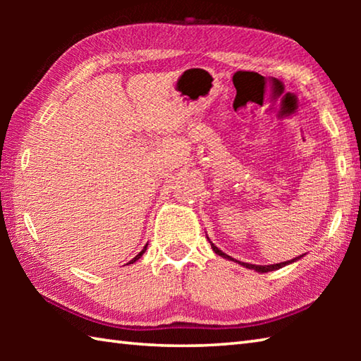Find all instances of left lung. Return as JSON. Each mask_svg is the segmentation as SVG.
<instances>
[{"label":"left lung","instance_id":"8db88e82","mask_svg":"<svg viewBox=\"0 0 361 361\" xmlns=\"http://www.w3.org/2000/svg\"><path fill=\"white\" fill-rule=\"evenodd\" d=\"M207 239H209V237H207ZM209 240H210V239H209ZM210 245H212V248H213V252H215L218 256H221V258H226V259H232L231 256L223 253L221 250L213 245L212 242H210ZM296 259H299V256H298V258H295V259H291V261L279 262V264H269V266H256V264H248V262H240V261H239V264H242L243 267H247V269H252V271H256V272H259V274H264V272H271V271H277V269H282V267H285L286 264H291V262H295ZM232 261H234V259H232Z\"/></svg>","mask_w":361,"mask_h":361}]
</instances>
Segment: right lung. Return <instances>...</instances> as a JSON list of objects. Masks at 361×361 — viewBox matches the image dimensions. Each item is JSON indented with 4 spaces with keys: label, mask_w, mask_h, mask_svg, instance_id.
<instances>
[{
    "label": "right lung",
    "mask_w": 361,
    "mask_h": 361,
    "mask_svg": "<svg viewBox=\"0 0 361 361\" xmlns=\"http://www.w3.org/2000/svg\"><path fill=\"white\" fill-rule=\"evenodd\" d=\"M146 247H148V245H145V248H143V250H142V252H140V253H138V255H137V256H135V258H133V259H132V261H130V262H129V264H133V262H135V261H137V259H140V258H142V256H143V253H145V252H146Z\"/></svg>",
    "instance_id": "right-lung-1"
}]
</instances>
